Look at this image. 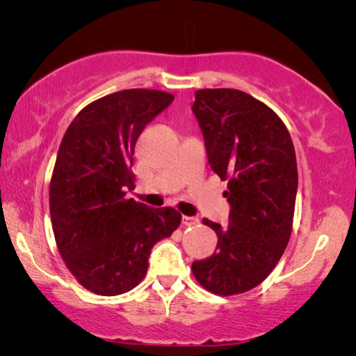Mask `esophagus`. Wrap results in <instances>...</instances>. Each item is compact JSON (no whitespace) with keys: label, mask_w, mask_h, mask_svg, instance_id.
Returning <instances> with one entry per match:
<instances>
[{"label":"esophagus","mask_w":356,"mask_h":356,"mask_svg":"<svg viewBox=\"0 0 356 356\" xmlns=\"http://www.w3.org/2000/svg\"><path fill=\"white\" fill-rule=\"evenodd\" d=\"M181 222H183L184 227H194V225H197V223H199V218H197V217H188V216H184Z\"/></svg>","instance_id":"obj_1"}]
</instances>
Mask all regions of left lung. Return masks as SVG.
<instances>
[{"mask_svg": "<svg viewBox=\"0 0 356 356\" xmlns=\"http://www.w3.org/2000/svg\"><path fill=\"white\" fill-rule=\"evenodd\" d=\"M191 110L209 165L228 179L230 204L227 227L202 220L216 230L217 248L191 269L212 293H243L270 274L289 245L298 188L293 143L279 116L246 92L197 90Z\"/></svg>", "mask_w": 356, "mask_h": 356, "instance_id": "obj_1", "label": "left lung"}]
</instances>
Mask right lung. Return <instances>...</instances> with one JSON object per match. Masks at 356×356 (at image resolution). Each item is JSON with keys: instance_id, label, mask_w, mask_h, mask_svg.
Segmentation results:
<instances>
[{"instance_id": "1", "label": "right lung", "mask_w": 356, "mask_h": 356, "mask_svg": "<svg viewBox=\"0 0 356 356\" xmlns=\"http://www.w3.org/2000/svg\"><path fill=\"white\" fill-rule=\"evenodd\" d=\"M172 102L162 90L115 92L82 108L61 140L50 183L53 233L67 269L97 295L139 285L150 250L181 222L172 207L124 199L138 138Z\"/></svg>"}]
</instances>
